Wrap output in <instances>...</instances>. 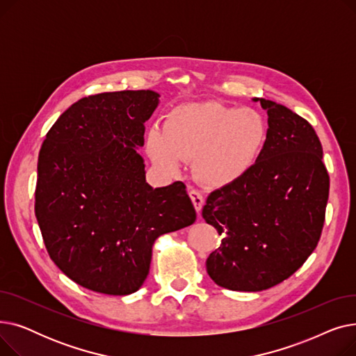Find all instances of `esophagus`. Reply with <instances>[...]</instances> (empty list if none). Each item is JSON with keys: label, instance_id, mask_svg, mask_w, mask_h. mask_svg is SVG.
<instances>
[{"label": "esophagus", "instance_id": "esophagus-1", "mask_svg": "<svg viewBox=\"0 0 356 356\" xmlns=\"http://www.w3.org/2000/svg\"><path fill=\"white\" fill-rule=\"evenodd\" d=\"M189 196H191V199H192V202H193V204H195V209H196L197 212H200V209H202V207H203V196H202V193H200L197 189H192V191L189 192Z\"/></svg>", "mask_w": 356, "mask_h": 356}]
</instances>
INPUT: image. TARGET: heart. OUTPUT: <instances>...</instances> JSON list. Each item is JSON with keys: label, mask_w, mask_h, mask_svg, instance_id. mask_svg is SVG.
Segmentation results:
<instances>
[{"label": "heart", "mask_w": 356, "mask_h": 356, "mask_svg": "<svg viewBox=\"0 0 356 356\" xmlns=\"http://www.w3.org/2000/svg\"><path fill=\"white\" fill-rule=\"evenodd\" d=\"M268 140V124L254 108L220 102L183 104L152 127L147 148L153 161L167 172H179L184 160H196L202 181L215 188L247 176Z\"/></svg>", "instance_id": "1"}]
</instances>
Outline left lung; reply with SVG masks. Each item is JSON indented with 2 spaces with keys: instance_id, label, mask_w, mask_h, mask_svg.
I'll return each instance as SVG.
<instances>
[{
  "instance_id": "1",
  "label": "left lung",
  "mask_w": 356,
  "mask_h": 356,
  "mask_svg": "<svg viewBox=\"0 0 356 356\" xmlns=\"http://www.w3.org/2000/svg\"><path fill=\"white\" fill-rule=\"evenodd\" d=\"M255 101L268 114L266 148L247 176L213 191L202 211L223 236L207 271L234 291L267 290L300 268L321 239L329 197L313 127L284 105Z\"/></svg>"
}]
</instances>
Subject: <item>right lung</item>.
Wrapping results in <instances>:
<instances>
[{"label":"right lung","instance_id":"add662e5","mask_svg":"<svg viewBox=\"0 0 356 356\" xmlns=\"http://www.w3.org/2000/svg\"><path fill=\"white\" fill-rule=\"evenodd\" d=\"M159 93L121 90L69 106L42 144L34 212L53 263L102 294L137 291L156 239L196 220L183 181L153 189L136 147Z\"/></svg>","mask_w":356,"mask_h":356}]
</instances>
